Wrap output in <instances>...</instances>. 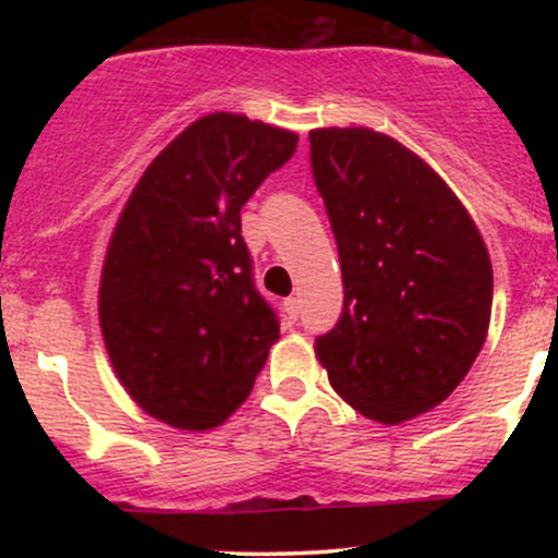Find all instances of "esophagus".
I'll return each instance as SVG.
<instances>
[{
  "mask_svg": "<svg viewBox=\"0 0 558 558\" xmlns=\"http://www.w3.org/2000/svg\"><path fill=\"white\" fill-rule=\"evenodd\" d=\"M283 306H286V315H288V319H299V299L296 296H291V299H286L283 301Z\"/></svg>",
  "mask_w": 558,
  "mask_h": 558,
  "instance_id": "1",
  "label": "esophagus"
}]
</instances>
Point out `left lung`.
<instances>
[{
    "label": "left lung",
    "mask_w": 558,
    "mask_h": 558,
    "mask_svg": "<svg viewBox=\"0 0 558 558\" xmlns=\"http://www.w3.org/2000/svg\"><path fill=\"white\" fill-rule=\"evenodd\" d=\"M312 172L343 275V315L315 354L367 420L430 412L470 373L493 306V267L459 196L373 128H315Z\"/></svg>",
    "instance_id": "obj_1"
}]
</instances>
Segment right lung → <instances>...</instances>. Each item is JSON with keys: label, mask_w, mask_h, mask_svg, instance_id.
Masks as SVG:
<instances>
[{"label": "right lung", "mask_w": 558, "mask_h": 558, "mask_svg": "<svg viewBox=\"0 0 558 558\" xmlns=\"http://www.w3.org/2000/svg\"><path fill=\"white\" fill-rule=\"evenodd\" d=\"M296 144L246 114H204L128 196L101 265L99 328L149 417L213 430L252 393L280 325L254 288L241 207Z\"/></svg>", "instance_id": "add662e5"}]
</instances>
